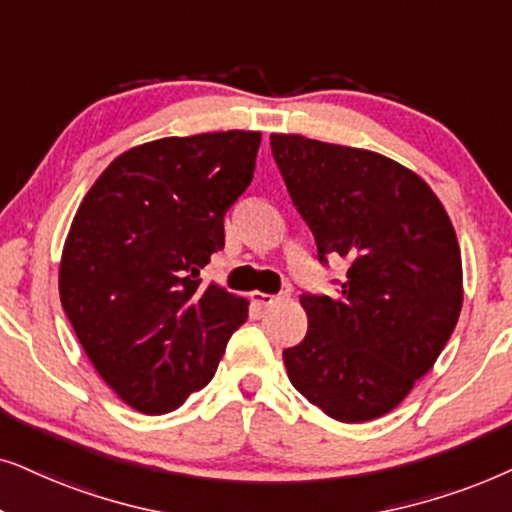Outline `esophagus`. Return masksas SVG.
<instances>
[{
	"label": "esophagus",
	"instance_id": "1",
	"mask_svg": "<svg viewBox=\"0 0 512 512\" xmlns=\"http://www.w3.org/2000/svg\"><path fill=\"white\" fill-rule=\"evenodd\" d=\"M288 297H290L288 292H278V295H267V292H250L252 304L262 306V309H267V306H274V304H281Z\"/></svg>",
	"mask_w": 512,
	"mask_h": 512
}]
</instances>
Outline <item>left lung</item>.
Segmentation results:
<instances>
[{
  "label": "left lung",
  "instance_id": "1",
  "mask_svg": "<svg viewBox=\"0 0 512 512\" xmlns=\"http://www.w3.org/2000/svg\"><path fill=\"white\" fill-rule=\"evenodd\" d=\"M290 199L318 260L349 262L335 297H299L309 330L283 351L292 386L327 417L391 412L431 370L463 304L449 215L417 173L367 149L271 135Z\"/></svg>",
  "mask_w": 512,
  "mask_h": 512
}]
</instances>
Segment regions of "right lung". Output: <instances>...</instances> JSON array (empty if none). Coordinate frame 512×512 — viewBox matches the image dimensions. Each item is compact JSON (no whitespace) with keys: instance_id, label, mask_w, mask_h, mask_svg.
<instances>
[{"instance_id":"add662e5","label":"right lung","mask_w":512,"mask_h":512,"mask_svg":"<svg viewBox=\"0 0 512 512\" xmlns=\"http://www.w3.org/2000/svg\"><path fill=\"white\" fill-rule=\"evenodd\" d=\"M255 131L163 138L117 156L74 215L60 302L88 360L142 414L173 412L213 379L248 299L201 269L252 182Z\"/></svg>"}]
</instances>
